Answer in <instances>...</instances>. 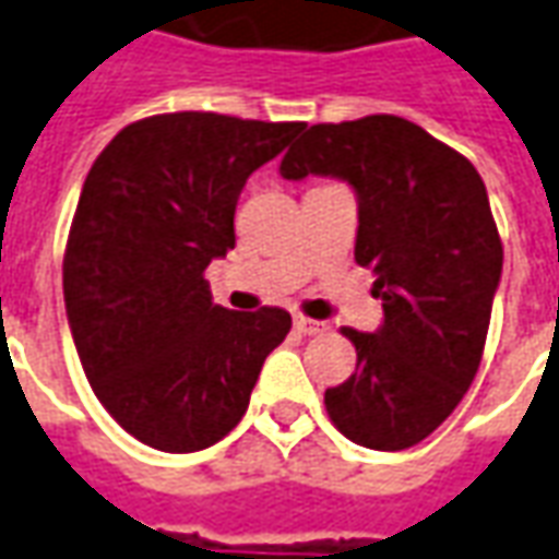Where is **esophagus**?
I'll use <instances>...</instances> for the list:
<instances>
[{
    "label": "esophagus",
    "instance_id": "obj_1",
    "mask_svg": "<svg viewBox=\"0 0 559 559\" xmlns=\"http://www.w3.org/2000/svg\"><path fill=\"white\" fill-rule=\"evenodd\" d=\"M294 328L299 330L302 336H318V333H324V330H328V324H321V321H311V318H302V314H296Z\"/></svg>",
    "mask_w": 559,
    "mask_h": 559
}]
</instances>
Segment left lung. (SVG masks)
Instances as JSON below:
<instances>
[{"mask_svg":"<svg viewBox=\"0 0 559 559\" xmlns=\"http://www.w3.org/2000/svg\"><path fill=\"white\" fill-rule=\"evenodd\" d=\"M281 177L355 189V260L373 269L382 324L345 330L358 364L324 404L348 440L407 450L453 413L480 367L502 278L487 186L465 155L397 116L311 124Z\"/></svg>","mask_w":559,"mask_h":559,"instance_id":"8db88e82","label":"left lung"}]
</instances>
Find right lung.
<instances>
[{
    "instance_id": "1",
    "label": "right lung",
    "mask_w": 559,
    "mask_h": 559,
    "mask_svg": "<svg viewBox=\"0 0 559 559\" xmlns=\"http://www.w3.org/2000/svg\"><path fill=\"white\" fill-rule=\"evenodd\" d=\"M299 121L168 112L91 165L63 257L72 343L97 401L140 443L195 453L241 423L284 309L216 306L204 269L235 248V204Z\"/></svg>"
}]
</instances>
